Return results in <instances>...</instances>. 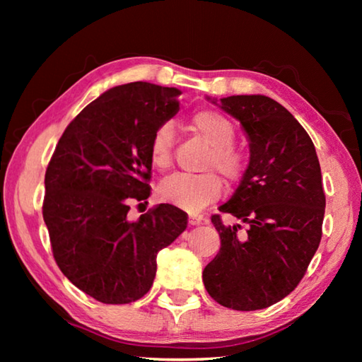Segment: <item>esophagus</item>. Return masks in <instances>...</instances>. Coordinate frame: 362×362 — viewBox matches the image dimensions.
I'll list each match as a JSON object with an SVG mask.
<instances>
[{"label": "esophagus", "instance_id": "34e87169", "mask_svg": "<svg viewBox=\"0 0 362 362\" xmlns=\"http://www.w3.org/2000/svg\"><path fill=\"white\" fill-rule=\"evenodd\" d=\"M201 222H203V216H198V214H189L188 216L189 225H199Z\"/></svg>", "mask_w": 362, "mask_h": 362}]
</instances>
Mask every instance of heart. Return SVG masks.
<instances>
[{
    "label": "heart",
    "instance_id": "1",
    "mask_svg": "<svg viewBox=\"0 0 362 362\" xmlns=\"http://www.w3.org/2000/svg\"><path fill=\"white\" fill-rule=\"evenodd\" d=\"M192 127L198 136L211 145L203 170H216L228 183L240 182L246 173V155L233 142L236 129L225 115L216 110H199L192 119ZM175 132L170 122H161L150 139V161L158 170H168L173 166ZM216 173L204 174H175L168 177L159 187V196L166 203L189 212H198L217 201L223 193V182Z\"/></svg>",
    "mask_w": 362,
    "mask_h": 362
}]
</instances>
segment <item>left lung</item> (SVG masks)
Masks as SVG:
<instances>
[{
    "mask_svg": "<svg viewBox=\"0 0 362 362\" xmlns=\"http://www.w3.org/2000/svg\"><path fill=\"white\" fill-rule=\"evenodd\" d=\"M246 131L250 161L240 187L220 206L243 220L218 231V254L203 272L206 291L231 310H262L283 300L305 276L322 236L326 194L315 145L300 122L265 95L220 99Z\"/></svg>",
    "mask_w": 362,
    "mask_h": 362,
    "instance_id": "8db88e82",
    "label": "left lung"
}]
</instances>
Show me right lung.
<instances>
[{
    "mask_svg": "<svg viewBox=\"0 0 362 362\" xmlns=\"http://www.w3.org/2000/svg\"><path fill=\"white\" fill-rule=\"evenodd\" d=\"M180 90L116 86L90 102L60 137L45 175L42 218L52 255L78 289L102 303L142 298L156 255L187 228L182 209L159 204L127 218L151 193L153 131L179 112Z\"/></svg>",
    "mask_w": 362,
    "mask_h": 362,
    "instance_id": "add662e5",
    "label": "right lung"
}]
</instances>
